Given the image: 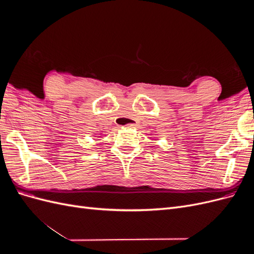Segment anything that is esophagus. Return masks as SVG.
I'll return each instance as SVG.
<instances>
[{"mask_svg":"<svg viewBox=\"0 0 254 254\" xmlns=\"http://www.w3.org/2000/svg\"><path fill=\"white\" fill-rule=\"evenodd\" d=\"M135 126H136V124H135L134 122H133V123H130V124L126 125V127H127V128H133V127H135Z\"/></svg>","mask_w":254,"mask_h":254,"instance_id":"1","label":"esophagus"}]
</instances>
